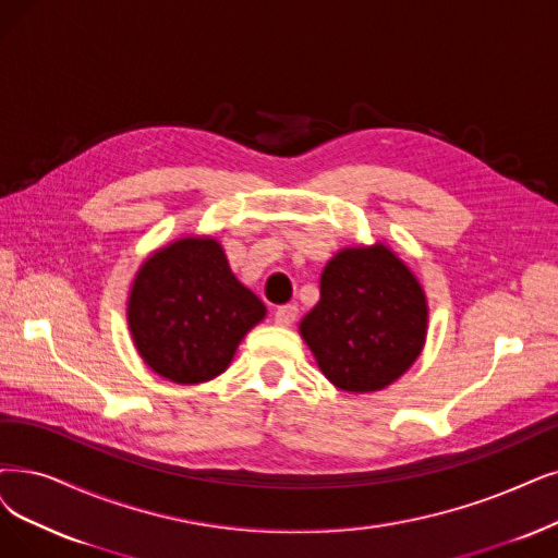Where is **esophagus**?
I'll use <instances>...</instances> for the list:
<instances>
[{
	"label": "esophagus",
	"instance_id": "obj_1",
	"mask_svg": "<svg viewBox=\"0 0 558 558\" xmlns=\"http://www.w3.org/2000/svg\"><path fill=\"white\" fill-rule=\"evenodd\" d=\"M298 318V306L295 304H281L277 311H275V323L281 325V327H291Z\"/></svg>",
	"mask_w": 558,
	"mask_h": 558
}]
</instances>
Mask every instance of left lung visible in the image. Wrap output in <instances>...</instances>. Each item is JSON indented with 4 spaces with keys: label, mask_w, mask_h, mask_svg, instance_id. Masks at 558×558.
Here are the masks:
<instances>
[{
    "label": "left lung",
    "mask_w": 558,
    "mask_h": 558,
    "mask_svg": "<svg viewBox=\"0 0 558 558\" xmlns=\"http://www.w3.org/2000/svg\"><path fill=\"white\" fill-rule=\"evenodd\" d=\"M428 302L387 244L345 247L320 275V300L300 323L327 380L343 391L385 389L423 350Z\"/></svg>",
    "instance_id": "left-lung-1"
}]
</instances>
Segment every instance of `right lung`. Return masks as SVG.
I'll return each mask as SVG.
<instances>
[{"instance_id": "add662e5", "label": "right lung", "mask_w": 558, "mask_h": 558, "mask_svg": "<svg viewBox=\"0 0 558 558\" xmlns=\"http://www.w3.org/2000/svg\"><path fill=\"white\" fill-rule=\"evenodd\" d=\"M265 304L231 272L215 238L187 235L153 252L128 298V327L142 360L178 385L225 373Z\"/></svg>"}]
</instances>
